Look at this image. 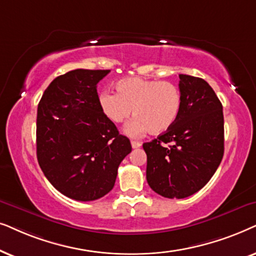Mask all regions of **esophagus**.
<instances>
[{
  "label": "esophagus",
  "instance_id": "34e87169",
  "mask_svg": "<svg viewBox=\"0 0 256 256\" xmlns=\"http://www.w3.org/2000/svg\"><path fill=\"white\" fill-rule=\"evenodd\" d=\"M131 145H132V148H140V146H142V142L132 140L131 142Z\"/></svg>",
  "mask_w": 256,
  "mask_h": 256
}]
</instances>
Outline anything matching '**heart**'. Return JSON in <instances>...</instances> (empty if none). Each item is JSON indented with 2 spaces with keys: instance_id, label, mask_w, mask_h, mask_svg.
Segmentation results:
<instances>
[{
  "instance_id": "b5f03b06",
  "label": "heart",
  "mask_w": 256,
  "mask_h": 256,
  "mask_svg": "<svg viewBox=\"0 0 256 256\" xmlns=\"http://www.w3.org/2000/svg\"><path fill=\"white\" fill-rule=\"evenodd\" d=\"M116 94L102 92L98 100L105 118L114 124H120L136 117L126 125L125 132L138 137L150 131L160 134L168 131L178 120L182 106L180 90L170 82L130 77L116 83Z\"/></svg>"
}]
</instances>
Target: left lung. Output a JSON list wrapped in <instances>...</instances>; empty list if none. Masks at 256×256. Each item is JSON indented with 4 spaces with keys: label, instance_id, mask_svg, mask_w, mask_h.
Returning <instances> with one entry per match:
<instances>
[{
    "label": "left lung",
    "instance_id": "8db88e82",
    "mask_svg": "<svg viewBox=\"0 0 256 256\" xmlns=\"http://www.w3.org/2000/svg\"><path fill=\"white\" fill-rule=\"evenodd\" d=\"M182 106L176 124L144 142L146 179L162 196L182 199L202 190L224 156L222 104L202 78L179 74Z\"/></svg>",
    "mask_w": 256,
    "mask_h": 256
}]
</instances>
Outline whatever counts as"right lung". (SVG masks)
Wrapping results in <instances>:
<instances>
[{"label": "right lung", "instance_id": "1", "mask_svg": "<svg viewBox=\"0 0 256 256\" xmlns=\"http://www.w3.org/2000/svg\"><path fill=\"white\" fill-rule=\"evenodd\" d=\"M110 70L77 69L56 77L37 108V160L57 190L92 202L114 188L118 166L131 152L98 103L97 84Z\"/></svg>", "mask_w": 256, "mask_h": 256}]
</instances>
